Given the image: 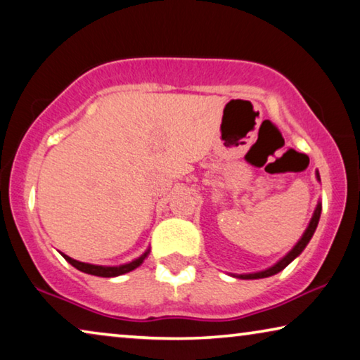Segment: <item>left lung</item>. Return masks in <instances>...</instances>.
<instances>
[{"mask_svg": "<svg viewBox=\"0 0 360 360\" xmlns=\"http://www.w3.org/2000/svg\"><path fill=\"white\" fill-rule=\"evenodd\" d=\"M317 180H320V175L317 172ZM320 212H322V204H317V207H315L314 211V215L311 219V222H309L306 231H304V235L301 236V240L296 243V246L292 248V250L286 254V256L283 259H280L278 262H276L275 265H272V267H269L267 270H262V272H256V274H245V275H233V276H238V278H243V280H256V278H265V276H272L275 274H278L283 270L286 265H288L291 261H295V259L300 256V254L304 251V248L307 246V243L311 241V238L314 235L315 229H317L319 225V220H320Z\"/></svg>", "mask_w": 360, "mask_h": 360, "instance_id": "8db88e82", "label": "left lung"}]
</instances>
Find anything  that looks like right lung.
Segmentation results:
<instances>
[{
	"label": "right lung",
	"instance_id": "right-lung-1",
	"mask_svg": "<svg viewBox=\"0 0 360 360\" xmlns=\"http://www.w3.org/2000/svg\"><path fill=\"white\" fill-rule=\"evenodd\" d=\"M63 254V252H60ZM149 250L146 252H143L140 257L135 259V261H131L129 264H124V265H119V267H104V265H93V264H85V262H80V261H75V259H72L69 256H65L63 254V257L68 261L70 265H74L77 270H80V272H85V274H90V275H96V276H106V278H110V276H119V275H124L127 272H131V270L140 267L143 264V261L148 257Z\"/></svg>",
	"mask_w": 360,
	"mask_h": 360
}]
</instances>
